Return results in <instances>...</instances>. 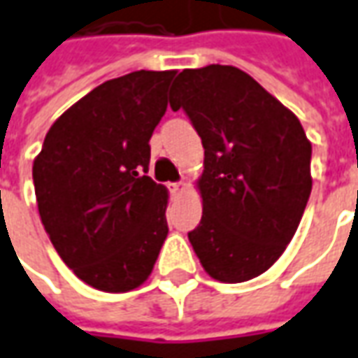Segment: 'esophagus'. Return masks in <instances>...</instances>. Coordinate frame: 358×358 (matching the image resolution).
<instances>
[{
    "label": "esophagus",
    "instance_id": "obj_1",
    "mask_svg": "<svg viewBox=\"0 0 358 358\" xmlns=\"http://www.w3.org/2000/svg\"><path fill=\"white\" fill-rule=\"evenodd\" d=\"M186 190V184L184 182H174V184H170V192L176 196V194H182V192Z\"/></svg>",
    "mask_w": 358,
    "mask_h": 358
}]
</instances>
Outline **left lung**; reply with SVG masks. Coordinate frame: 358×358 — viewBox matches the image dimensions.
Returning <instances> with one entry per match:
<instances>
[{
  "mask_svg": "<svg viewBox=\"0 0 358 358\" xmlns=\"http://www.w3.org/2000/svg\"><path fill=\"white\" fill-rule=\"evenodd\" d=\"M203 146L202 220L188 234L210 278L241 283L285 252L311 194V142L299 118L231 65L184 69L170 89Z\"/></svg>",
  "mask_w": 358,
  "mask_h": 358,
  "instance_id": "left-lung-1",
  "label": "left lung"
}]
</instances>
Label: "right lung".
Instances as JSON below:
<instances>
[{
    "instance_id": "add662e5",
    "label": "right lung",
    "mask_w": 358,
    "mask_h": 358,
    "mask_svg": "<svg viewBox=\"0 0 358 358\" xmlns=\"http://www.w3.org/2000/svg\"><path fill=\"white\" fill-rule=\"evenodd\" d=\"M174 75L134 71L99 85L57 118L33 162L45 231L94 289H136L166 240L168 190L144 174Z\"/></svg>"
}]
</instances>
